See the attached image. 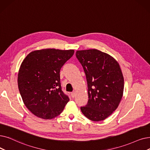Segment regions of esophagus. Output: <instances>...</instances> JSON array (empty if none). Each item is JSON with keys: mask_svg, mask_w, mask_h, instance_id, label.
Returning a JSON list of instances; mask_svg holds the SVG:
<instances>
[{"mask_svg": "<svg viewBox=\"0 0 150 150\" xmlns=\"http://www.w3.org/2000/svg\"><path fill=\"white\" fill-rule=\"evenodd\" d=\"M75 95H76L75 92H72L71 93V97H73V98L75 96Z\"/></svg>", "mask_w": 150, "mask_h": 150, "instance_id": "obj_1", "label": "esophagus"}]
</instances>
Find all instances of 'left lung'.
I'll return each instance as SVG.
<instances>
[{"label":"left lung","instance_id":"1","mask_svg":"<svg viewBox=\"0 0 150 150\" xmlns=\"http://www.w3.org/2000/svg\"><path fill=\"white\" fill-rule=\"evenodd\" d=\"M88 83V102L81 107L89 120H105L118 108L124 91V77L119 63L112 56L96 49L79 50Z\"/></svg>","mask_w":150,"mask_h":150}]
</instances>
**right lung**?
<instances>
[{
  "label": "right lung",
  "instance_id": "obj_1",
  "mask_svg": "<svg viewBox=\"0 0 150 150\" xmlns=\"http://www.w3.org/2000/svg\"><path fill=\"white\" fill-rule=\"evenodd\" d=\"M74 53V50L42 49L30 52L23 61L18 75L19 91L25 107L38 118H55L69 101L61 89L59 73Z\"/></svg>",
  "mask_w": 150,
  "mask_h": 150
}]
</instances>
